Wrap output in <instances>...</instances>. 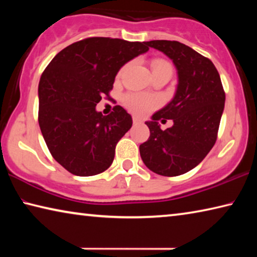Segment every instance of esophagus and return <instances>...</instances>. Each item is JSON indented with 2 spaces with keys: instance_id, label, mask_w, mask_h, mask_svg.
<instances>
[{
  "instance_id": "obj_1",
  "label": "esophagus",
  "mask_w": 257,
  "mask_h": 257,
  "mask_svg": "<svg viewBox=\"0 0 257 257\" xmlns=\"http://www.w3.org/2000/svg\"><path fill=\"white\" fill-rule=\"evenodd\" d=\"M133 122H134V124H139V123H142V120L138 119L137 116H134V118H133Z\"/></svg>"
}]
</instances>
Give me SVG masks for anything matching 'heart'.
Masks as SVG:
<instances>
[{"label": "heart", "instance_id": "heart-1", "mask_svg": "<svg viewBox=\"0 0 257 257\" xmlns=\"http://www.w3.org/2000/svg\"><path fill=\"white\" fill-rule=\"evenodd\" d=\"M152 67H153V71H172L170 63L164 60H155ZM159 103L160 99L156 96L143 93H130L123 97V104L125 107L139 115H144L146 113L154 110L159 105Z\"/></svg>", "mask_w": 257, "mask_h": 257}]
</instances>
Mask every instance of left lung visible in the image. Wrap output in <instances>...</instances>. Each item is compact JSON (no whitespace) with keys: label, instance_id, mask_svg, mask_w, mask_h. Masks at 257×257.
<instances>
[{"label":"left lung","instance_id":"obj_1","mask_svg":"<svg viewBox=\"0 0 257 257\" xmlns=\"http://www.w3.org/2000/svg\"><path fill=\"white\" fill-rule=\"evenodd\" d=\"M146 45L172 60L177 69L175 97L146 121L149 141L139 146L143 162L151 171L176 177L202 162L214 146L222 116L225 94L210 59L177 41H151ZM174 121L162 131L158 120Z\"/></svg>","mask_w":257,"mask_h":257}]
</instances>
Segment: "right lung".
Masks as SVG:
<instances>
[{
  "label": "right lung",
  "mask_w": 257,
  "mask_h": 257,
  "mask_svg": "<svg viewBox=\"0 0 257 257\" xmlns=\"http://www.w3.org/2000/svg\"><path fill=\"white\" fill-rule=\"evenodd\" d=\"M147 51L146 42L90 37L59 52L42 73L38 123L52 156L72 175L110 168L133 119L120 105L108 115L95 106L108 97L121 67Z\"/></svg>",
  "instance_id": "add662e5"
}]
</instances>
